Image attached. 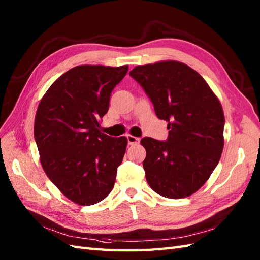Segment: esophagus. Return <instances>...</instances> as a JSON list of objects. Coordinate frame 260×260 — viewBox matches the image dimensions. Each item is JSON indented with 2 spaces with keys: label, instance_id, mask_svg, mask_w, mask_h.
I'll return each mask as SVG.
<instances>
[{
  "label": "esophagus",
  "instance_id": "obj_1",
  "mask_svg": "<svg viewBox=\"0 0 260 260\" xmlns=\"http://www.w3.org/2000/svg\"><path fill=\"white\" fill-rule=\"evenodd\" d=\"M126 137H127V141H128L129 145H135V144H139V143H140L139 137H135L133 135H127Z\"/></svg>",
  "mask_w": 260,
  "mask_h": 260
}]
</instances>
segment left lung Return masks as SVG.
Here are the masks:
<instances>
[{
    "label": "left lung",
    "mask_w": 260,
    "mask_h": 260,
    "mask_svg": "<svg viewBox=\"0 0 260 260\" xmlns=\"http://www.w3.org/2000/svg\"><path fill=\"white\" fill-rule=\"evenodd\" d=\"M129 75L151 98L157 117L168 121L167 141H141L146 150L143 168L147 183L169 199L193 194L221 157V104L196 70L174 60L137 66Z\"/></svg>",
    "instance_id": "1"
}]
</instances>
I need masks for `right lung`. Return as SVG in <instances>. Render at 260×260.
Here are the masks:
<instances>
[{
  "instance_id": "obj_1",
  "label": "right lung",
  "mask_w": 260,
  "mask_h": 260,
  "mask_svg": "<svg viewBox=\"0 0 260 260\" xmlns=\"http://www.w3.org/2000/svg\"><path fill=\"white\" fill-rule=\"evenodd\" d=\"M128 66H77L53 82L39 104L35 139L48 178L80 206L101 202L113 190L127 139L101 131L110 93Z\"/></svg>"
}]
</instances>
